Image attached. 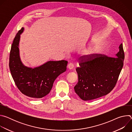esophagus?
<instances>
[{
	"label": "esophagus",
	"instance_id": "1",
	"mask_svg": "<svg viewBox=\"0 0 132 132\" xmlns=\"http://www.w3.org/2000/svg\"><path fill=\"white\" fill-rule=\"evenodd\" d=\"M67 67H68V68L69 69H73V67H74V66H73V64H72V63H69L68 64V65H67Z\"/></svg>",
	"mask_w": 132,
	"mask_h": 132
}]
</instances>
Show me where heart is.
Listing matches in <instances>:
<instances>
[{
    "label": "heart",
    "instance_id": "1",
    "mask_svg": "<svg viewBox=\"0 0 132 132\" xmlns=\"http://www.w3.org/2000/svg\"><path fill=\"white\" fill-rule=\"evenodd\" d=\"M93 52V48H89L88 49H87L86 51H85L84 52V55H90V54H91Z\"/></svg>",
    "mask_w": 132,
    "mask_h": 132
}]
</instances>
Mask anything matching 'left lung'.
I'll return each instance as SVG.
<instances>
[{"label": "left lung", "instance_id": "left-lung-1", "mask_svg": "<svg viewBox=\"0 0 132 132\" xmlns=\"http://www.w3.org/2000/svg\"><path fill=\"white\" fill-rule=\"evenodd\" d=\"M119 48L115 57L95 54L79 59L80 66L76 69L78 82L74 90L82 100L88 101L101 97L114 88L125 56L122 43Z\"/></svg>", "mask_w": 132, "mask_h": 132}]
</instances>
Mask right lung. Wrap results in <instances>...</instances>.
Returning a JSON list of instances; mask_svg holds the SVG:
<instances>
[{
	"label": "right lung",
	"instance_id": "obj_1",
	"mask_svg": "<svg viewBox=\"0 0 132 132\" xmlns=\"http://www.w3.org/2000/svg\"><path fill=\"white\" fill-rule=\"evenodd\" d=\"M24 28L16 33L11 45L9 56V68L13 80L21 93L35 99H40L48 94L53 83L60 75L65 72L68 62L48 61L34 68L25 66L19 55L20 34Z\"/></svg>",
	"mask_w": 132,
	"mask_h": 132
}]
</instances>
